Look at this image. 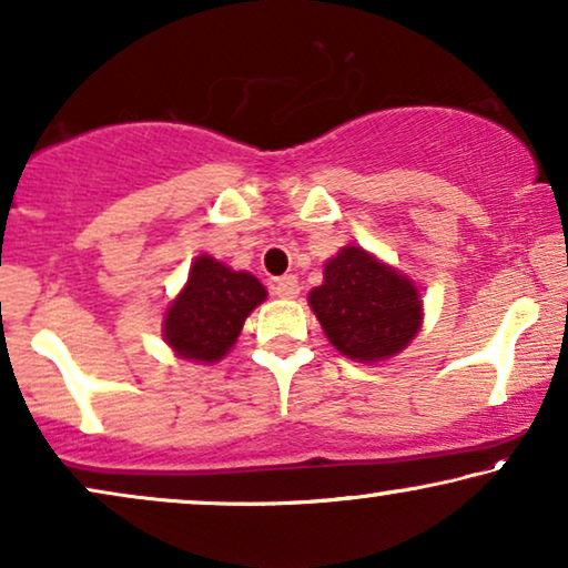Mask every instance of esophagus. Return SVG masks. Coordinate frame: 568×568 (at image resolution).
<instances>
[{
    "instance_id": "esophagus-1",
    "label": "esophagus",
    "mask_w": 568,
    "mask_h": 568,
    "mask_svg": "<svg viewBox=\"0 0 568 568\" xmlns=\"http://www.w3.org/2000/svg\"><path fill=\"white\" fill-rule=\"evenodd\" d=\"M274 294H276V297H282V300H294V297H297V294H300L297 276L286 274L282 278H276V282H274Z\"/></svg>"
}]
</instances>
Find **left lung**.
<instances>
[{
	"label": "left lung",
	"mask_w": 568,
	"mask_h": 568,
	"mask_svg": "<svg viewBox=\"0 0 568 568\" xmlns=\"http://www.w3.org/2000/svg\"><path fill=\"white\" fill-rule=\"evenodd\" d=\"M307 305L331 346L362 364L398 356L424 325L414 278L354 243L325 261L323 284L307 294Z\"/></svg>",
	"instance_id": "obj_1"
}]
</instances>
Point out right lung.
Returning <instances> with one entry per match:
<instances>
[{
	"instance_id": "right-lung-1",
	"label": "right lung",
	"mask_w": 568,
	"mask_h": 568,
	"mask_svg": "<svg viewBox=\"0 0 568 568\" xmlns=\"http://www.w3.org/2000/svg\"><path fill=\"white\" fill-rule=\"evenodd\" d=\"M266 297V286L251 271H235L201 253L191 263L189 282L162 315V341L178 359L220 362L237 344L247 315Z\"/></svg>"
}]
</instances>
